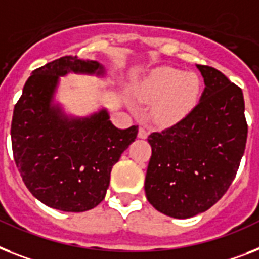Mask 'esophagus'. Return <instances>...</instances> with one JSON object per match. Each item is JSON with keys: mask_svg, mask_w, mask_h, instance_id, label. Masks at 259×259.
<instances>
[{"mask_svg": "<svg viewBox=\"0 0 259 259\" xmlns=\"http://www.w3.org/2000/svg\"><path fill=\"white\" fill-rule=\"evenodd\" d=\"M138 138L139 139H147L148 138V131H147L145 128L140 127L139 128V132H138Z\"/></svg>", "mask_w": 259, "mask_h": 259, "instance_id": "esophagus-1", "label": "esophagus"}]
</instances>
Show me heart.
<instances>
[{
	"label": "heart",
	"mask_w": 259,
	"mask_h": 259,
	"mask_svg": "<svg viewBox=\"0 0 259 259\" xmlns=\"http://www.w3.org/2000/svg\"><path fill=\"white\" fill-rule=\"evenodd\" d=\"M201 83L198 76L180 68L164 67L151 71L140 89V99L151 104L149 116L153 123L170 125L192 112L200 98Z\"/></svg>",
	"instance_id": "1"
}]
</instances>
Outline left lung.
Wrapping results in <instances>:
<instances>
[{"mask_svg":"<svg viewBox=\"0 0 259 259\" xmlns=\"http://www.w3.org/2000/svg\"><path fill=\"white\" fill-rule=\"evenodd\" d=\"M196 67L205 84L197 106L177 124L148 136L147 200L181 220L208 210L226 193L247 138L242 90L215 68Z\"/></svg>","mask_w":259,"mask_h":259,"instance_id":"8db88e82","label":"left lung"}]
</instances>
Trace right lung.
<instances>
[{"mask_svg": "<svg viewBox=\"0 0 259 259\" xmlns=\"http://www.w3.org/2000/svg\"><path fill=\"white\" fill-rule=\"evenodd\" d=\"M68 74L106 76L93 59L66 55L31 72L14 107V161L34 197L62 211H86L103 201L114 164L135 142L138 125L116 128L106 107L86 116L67 114L57 100Z\"/></svg>", "mask_w": 259, "mask_h": 259, "instance_id": "obj_1", "label": "right lung"}]
</instances>
